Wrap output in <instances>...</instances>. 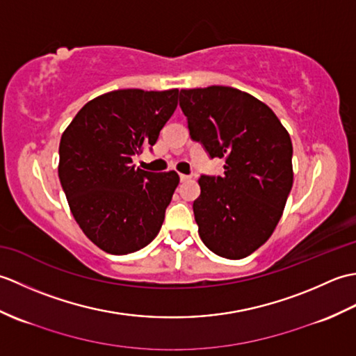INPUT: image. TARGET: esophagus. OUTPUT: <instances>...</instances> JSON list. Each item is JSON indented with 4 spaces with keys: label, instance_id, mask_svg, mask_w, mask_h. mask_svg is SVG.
Instances as JSON below:
<instances>
[{
    "label": "esophagus",
    "instance_id": "obj_1",
    "mask_svg": "<svg viewBox=\"0 0 356 356\" xmlns=\"http://www.w3.org/2000/svg\"><path fill=\"white\" fill-rule=\"evenodd\" d=\"M191 177L190 176H186V174H180V182H188V180H190Z\"/></svg>",
    "mask_w": 356,
    "mask_h": 356
}]
</instances>
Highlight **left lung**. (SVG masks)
<instances>
[{
  "label": "left lung",
  "instance_id": "left-lung-1",
  "mask_svg": "<svg viewBox=\"0 0 356 356\" xmlns=\"http://www.w3.org/2000/svg\"><path fill=\"white\" fill-rule=\"evenodd\" d=\"M194 140L225 157V176L199 179L194 218L214 254L238 260L272 236L293 184L292 142L266 104L223 86L180 90Z\"/></svg>",
  "mask_w": 356,
  "mask_h": 356
}]
</instances>
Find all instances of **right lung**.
Masks as SVG:
<instances>
[{"label": "right lung", "mask_w": 356, "mask_h": 356, "mask_svg": "<svg viewBox=\"0 0 356 356\" xmlns=\"http://www.w3.org/2000/svg\"><path fill=\"white\" fill-rule=\"evenodd\" d=\"M177 96V88L115 90L88 101L61 136L58 176L67 202L82 232L105 252H136L161 231L179 174L131 162L154 145Z\"/></svg>", "instance_id": "add662e5"}]
</instances>
